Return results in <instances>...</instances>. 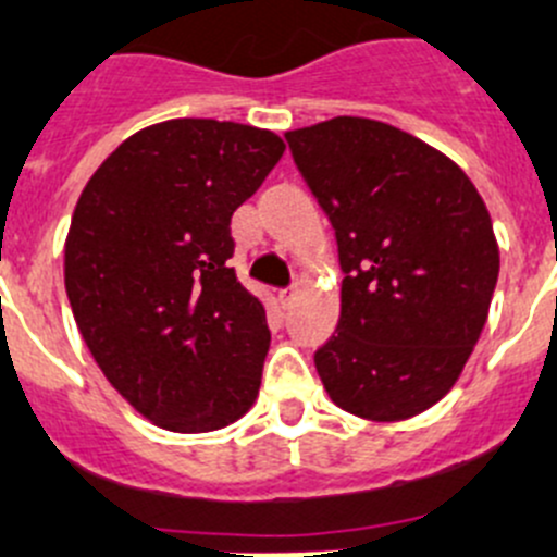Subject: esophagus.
I'll list each match as a JSON object with an SVG mask.
<instances>
[{
  "label": "esophagus",
  "mask_w": 557,
  "mask_h": 557,
  "mask_svg": "<svg viewBox=\"0 0 557 557\" xmlns=\"http://www.w3.org/2000/svg\"><path fill=\"white\" fill-rule=\"evenodd\" d=\"M295 295H298V287H287V289H278V293H275V298H278V304L287 309V306H293Z\"/></svg>",
  "instance_id": "34e87169"
}]
</instances>
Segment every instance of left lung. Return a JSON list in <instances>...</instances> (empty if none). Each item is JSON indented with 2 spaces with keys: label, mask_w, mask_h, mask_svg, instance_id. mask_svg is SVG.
Returning a JSON list of instances; mask_svg holds the SVG:
<instances>
[{
  "label": "left lung",
  "mask_w": 557,
  "mask_h": 557,
  "mask_svg": "<svg viewBox=\"0 0 557 557\" xmlns=\"http://www.w3.org/2000/svg\"><path fill=\"white\" fill-rule=\"evenodd\" d=\"M284 137L345 273L339 323L314 354L325 392L364 420L420 414L486 325L499 273L486 203L456 162L381 121L339 115Z\"/></svg>",
  "instance_id": "1"
}]
</instances>
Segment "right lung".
Returning a JSON list of instances; mask_svg holds the SVG:
<instances>
[{
	"instance_id": "1",
	"label": "right lung",
	"mask_w": 557,
	"mask_h": 557,
	"mask_svg": "<svg viewBox=\"0 0 557 557\" xmlns=\"http://www.w3.org/2000/svg\"><path fill=\"white\" fill-rule=\"evenodd\" d=\"M257 126L176 119L112 151L65 239V293L96 364L146 420L207 433L253 406L270 348L237 282L234 209L282 160Z\"/></svg>"
}]
</instances>
